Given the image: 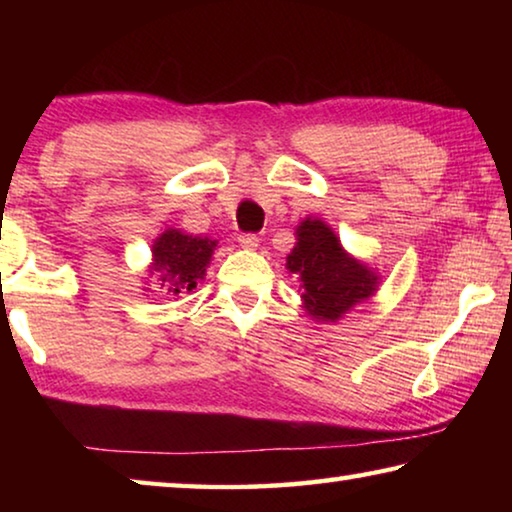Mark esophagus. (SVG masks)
I'll return each instance as SVG.
<instances>
[{
    "label": "esophagus",
    "instance_id": "34e87169",
    "mask_svg": "<svg viewBox=\"0 0 512 512\" xmlns=\"http://www.w3.org/2000/svg\"><path fill=\"white\" fill-rule=\"evenodd\" d=\"M239 244L246 250H255L259 246V239L255 235H239Z\"/></svg>",
    "mask_w": 512,
    "mask_h": 512
}]
</instances>
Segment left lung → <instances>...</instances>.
Masks as SVG:
<instances>
[{"label":"left lung","instance_id":"1","mask_svg":"<svg viewBox=\"0 0 512 512\" xmlns=\"http://www.w3.org/2000/svg\"><path fill=\"white\" fill-rule=\"evenodd\" d=\"M287 271L298 277L302 309L316 323H339L372 298L381 275L343 248L325 221L307 216L296 228V246L287 255Z\"/></svg>","mask_w":512,"mask_h":512}]
</instances>
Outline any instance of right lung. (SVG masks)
I'll use <instances>...</instances> for the list:
<instances>
[{
	"label": "right lung",
	"instance_id": "add662e5",
	"mask_svg": "<svg viewBox=\"0 0 512 512\" xmlns=\"http://www.w3.org/2000/svg\"><path fill=\"white\" fill-rule=\"evenodd\" d=\"M216 246H219L216 239L167 228L153 241L151 264L146 273L149 277L155 275V282H160L158 289L167 291V296H180L185 291L189 293L205 277V268L210 266ZM149 277H144V291L151 287Z\"/></svg>",
	"mask_w": 512,
	"mask_h": 512
}]
</instances>
